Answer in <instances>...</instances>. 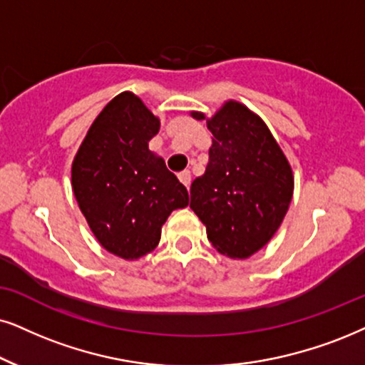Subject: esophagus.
<instances>
[{
  "label": "esophagus",
  "instance_id": "esophagus-1",
  "mask_svg": "<svg viewBox=\"0 0 365 365\" xmlns=\"http://www.w3.org/2000/svg\"><path fill=\"white\" fill-rule=\"evenodd\" d=\"M178 180H180V182H182L183 185H185L187 188H190V182H192V175H190V172H182V173H178Z\"/></svg>",
  "mask_w": 365,
  "mask_h": 365
}]
</instances>
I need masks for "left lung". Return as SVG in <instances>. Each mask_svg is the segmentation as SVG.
<instances>
[{
  "label": "left lung",
  "instance_id": "8db88e82",
  "mask_svg": "<svg viewBox=\"0 0 365 365\" xmlns=\"http://www.w3.org/2000/svg\"><path fill=\"white\" fill-rule=\"evenodd\" d=\"M192 116L205 119L197 110ZM207 128L209 163L192 182L190 209L220 255L246 259L283 222L293 197L292 167L264 121L237 101H227Z\"/></svg>",
  "mask_w": 365,
  "mask_h": 365
}]
</instances>
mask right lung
<instances>
[{
    "mask_svg": "<svg viewBox=\"0 0 365 365\" xmlns=\"http://www.w3.org/2000/svg\"><path fill=\"white\" fill-rule=\"evenodd\" d=\"M160 119L133 92L101 110L72 161V190L106 251L133 261L158 246L161 225L188 205L187 188L148 143Z\"/></svg>",
    "mask_w": 365,
    "mask_h": 365,
    "instance_id": "right-lung-1",
    "label": "right lung"
}]
</instances>
